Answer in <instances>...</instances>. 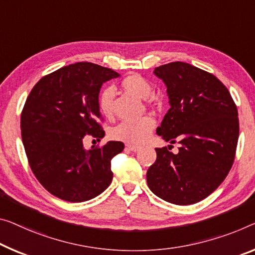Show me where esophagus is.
Segmentation results:
<instances>
[{"label": "esophagus", "mask_w": 255, "mask_h": 255, "mask_svg": "<svg viewBox=\"0 0 255 255\" xmlns=\"http://www.w3.org/2000/svg\"><path fill=\"white\" fill-rule=\"evenodd\" d=\"M125 148H127V149H128V150H131V151H134V152L140 150V147L135 146V144H127Z\"/></svg>", "instance_id": "34e87169"}]
</instances>
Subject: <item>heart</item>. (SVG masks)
<instances>
[{
  "label": "heart",
  "mask_w": 255,
  "mask_h": 255,
  "mask_svg": "<svg viewBox=\"0 0 255 255\" xmlns=\"http://www.w3.org/2000/svg\"><path fill=\"white\" fill-rule=\"evenodd\" d=\"M121 89L128 95L140 99H146L151 93V85L146 78L139 74H131L125 76L120 83ZM113 104H114V90L106 88L99 93L97 106L105 117H112ZM156 127V121L152 116L146 115L136 121H124L112 130V136L116 140L127 143L139 144L149 138L150 133Z\"/></svg>",
  "instance_id": "heart-1"
}]
</instances>
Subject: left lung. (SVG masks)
Returning <instances> with one entry per match:
<instances>
[{"mask_svg": "<svg viewBox=\"0 0 255 255\" xmlns=\"http://www.w3.org/2000/svg\"><path fill=\"white\" fill-rule=\"evenodd\" d=\"M166 84L171 108L157 134L178 142V154L156 148L147 171L149 189L177 205L197 203L212 194L228 175L236 154L240 122L236 104L213 74L174 61L154 70Z\"/></svg>", "mask_w": 255, "mask_h": 255, "instance_id": "left-lung-1", "label": "left lung"}]
</instances>
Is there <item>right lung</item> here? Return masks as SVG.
<instances>
[{
	"label": "right lung",
	"mask_w": 255,
	"mask_h": 255,
	"mask_svg": "<svg viewBox=\"0 0 255 255\" xmlns=\"http://www.w3.org/2000/svg\"><path fill=\"white\" fill-rule=\"evenodd\" d=\"M119 76L111 68L76 62L43 76L27 97L20 119L27 159L38 182L56 197L89 201L111 185L112 159L124 143L109 141L85 150L83 138L105 135L97 99L104 82Z\"/></svg>",
	"instance_id": "obj_1"
}]
</instances>
